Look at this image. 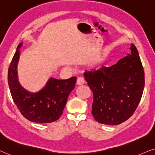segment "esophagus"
<instances>
[{"instance_id": "1", "label": "esophagus", "mask_w": 155, "mask_h": 155, "mask_svg": "<svg viewBox=\"0 0 155 155\" xmlns=\"http://www.w3.org/2000/svg\"><path fill=\"white\" fill-rule=\"evenodd\" d=\"M85 84V80H84L83 78L81 77H79L76 80V84H77L78 86H80V85H82V84Z\"/></svg>"}]
</instances>
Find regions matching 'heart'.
<instances>
[{"instance_id":"heart-1","label":"heart","mask_w":155,"mask_h":155,"mask_svg":"<svg viewBox=\"0 0 155 155\" xmlns=\"http://www.w3.org/2000/svg\"><path fill=\"white\" fill-rule=\"evenodd\" d=\"M101 59L100 58H99V59H98V60H97V62H100V61H101Z\"/></svg>"}]
</instances>
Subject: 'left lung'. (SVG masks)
<instances>
[{
  "label": "left lung",
  "instance_id": "8db88e82",
  "mask_svg": "<svg viewBox=\"0 0 155 155\" xmlns=\"http://www.w3.org/2000/svg\"><path fill=\"white\" fill-rule=\"evenodd\" d=\"M111 67L84 72L94 94L92 114L98 123L119 125L133 114L145 86V73L137 48Z\"/></svg>",
  "mask_w": 155,
  "mask_h": 155
}]
</instances>
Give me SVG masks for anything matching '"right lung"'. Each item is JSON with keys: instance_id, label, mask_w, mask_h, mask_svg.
Segmentation results:
<instances>
[{"instance_id": "add662e5", "label": "right lung", "mask_w": 155, "mask_h": 155, "mask_svg": "<svg viewBox=\"0 0 155 155\" xmlns=\"http://www.w3.org/2000/svg\"><path fill=\"white\" fill-rule=\"evenodd\" d=\"M22 46V42L18 45L8 69V82L13 101L28 120L39 123L57 120L62 114L69 94L74 88L76 77L64 80L51 77L38 92L28 91L18 81L17 67L20 54L19 49Z\"/></svg>"}]
</instances>
